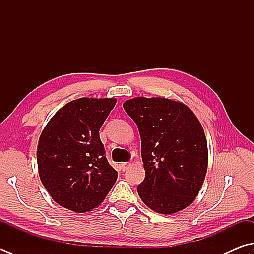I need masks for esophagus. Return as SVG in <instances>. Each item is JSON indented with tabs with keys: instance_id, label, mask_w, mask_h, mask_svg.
<instances>
[{
	"instance_id": "esophagus-1",
	"label": "esophagus",
	"mask_w": 254,
	"mask_h": 254,
	"mask_svg": "<svg viewBox=\"0 0 254 254\" xmlns=\"http://www.w3.org/2000/svg\"><path fill=\"white\" fill-rule=\"evenodd\" d=\"M130 165H131L130 162H122V164H121V169H122L123 171H125V170L128 169V167L130 166Z\"/></svg>"
}]
</instances>
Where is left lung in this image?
I'll return each instance as SVG.
<instances>
[{
    "label": "left lung",
    "mask_w": 254,
    "mask_h": 254,
    "mask_svg": "<svg viewBox=\"0 0 254 254\" xmlns=\"http://www.w3.org/2000/svg\"><path fill=\"white\" fill-rule=\"evenodd\" d=\"M124 109L137 124L145 179L140 199L161 214L193 202L208 168V146L201 124L185 104L164 97H136Z\"/></svg>",
    "instance_id": "8db88e82"
}]
</instances>
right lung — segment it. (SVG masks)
<instances>
[{
	"mask_svg": "<svg viewBox=\"0 0 254 254\" xmlns=\"http://www.w3.org/2000/svg\"><path fill=\"white\" fill-rule=\"evenodd\" d=\"M115 98L71 100L42 131L37 146L38 174L56 203L71 211H92L117 180L105 157L99 129L116 105Z\"/></svg>",
	"mask_w": 254,
	"mask_h": 254,
	"instance_id": "right-lung-1",
	"label": "right lung"
}]
</instances>
